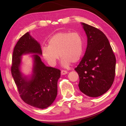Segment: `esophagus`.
I'll return each mask as SVG.
<instances>
[{
	"label": "esophagus",
	"mask_w": 126,
	"mask_h": 126,
	"mask_svg": "<svg viewBox=\"0 0 126 126\" xmlns=\"http://www.w3.org/2000/svg\"><path fill=\"white\" fill-rule=\"evenodd\" d=\"M68 73V71H66V70H61V74L62 75H65Z\"/></svg>",
	"instance_id": "34e87169"
}]
</instances>
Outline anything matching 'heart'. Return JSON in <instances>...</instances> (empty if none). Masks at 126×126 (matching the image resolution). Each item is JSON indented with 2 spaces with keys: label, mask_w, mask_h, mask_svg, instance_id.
<instances>
[{
  "label": "heart",
  "mask_w": 126,
  "mask_h": 126,
  "mask_svg": "<svg viewBox=\"0 0 126 126\" xmlns=\"http://www.w3.org/2000/svg\"><path fill=\"white\" fill-rule=\"evenodd\" d=\"M48 46L42 47L44 58L51 66H55L61 57L62 65L68 67L81 58L83 51V38L77 32L62 31L55 33L49 39Z\"/></svg>",
  "instance_id": "b5f03b06"
}]
</instances>
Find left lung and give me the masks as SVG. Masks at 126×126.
I'll return each mask as SVG.
<instances>
[{"instance_id": "8db88e82", "label": "left lung", "mask_w": 126, "mask_h": 126, "mask_svg": "<svg viewBox=\"0 0 126 126\" xmlns=\"http://www.w3.org/2000/svg\"><path fill=\"white\" fill-rule=\"evenodd\" d=\"M82 24L88 37L87 47L75 70L79 77V90L87 96L96 97L106 93L113 84L116 58L103 32L87 24Z\"/></svg>"}]
</instances>
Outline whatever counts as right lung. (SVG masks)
Masks as SVG:
<instances>
[{"label": "right lung", "mask_w": 126, "mask_h": 126, "mask_svg": "<svg viewBox=\"0 0 126 126\" xmlns=\"http://www.w3.org/2000/svg\"><path fill=\"white\" fill-rule=\"evenodd\" d=\"M42 55L41 45L29 32L22 36L13 50L11 74L21 98L29 105L44 109L50 106L57 95V81L61 76L60 69L46 66L38 55L33 56L35 65L31 79L26 80L19 70L21 56L25 53Z\"/></svg>", "instance_id": "right-lung-1"}]
</instances>
